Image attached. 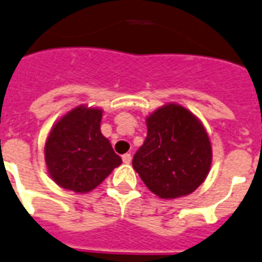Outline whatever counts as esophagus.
I'll use <instances>...</instances> for the list:
<instances>
[{
	"instance_id": "1",
	"label": "esophagus",
	"mask_w": 262,
	"mask_h": 262,
	"mask_svg": "<svg viewBox=\"0 0 262 262\" xmlns=\"http://www.w3.org/2000/svg\"><path fill=\"white\" fill-rule=\"evenodd\" d=\"M121 159H123V163H125V164L131 163V154L129 153L123 154V157H121Z\"/></svg>"
}]
</instances>
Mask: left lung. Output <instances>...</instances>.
<instances>
[{
    "label": "left lung",
    "mask_w": 262,
    "mask_h": 262,
    "mask_svg": "<svg viewBox=\"0 0 262 262\" xmlns=\"http://www.w3.org/2000/svg\"><path fill=\"white\" fill-rule=\"evenodd\" d=\"M146 124L147 135L133 167L150 191L160 198H178L200 187L212 163L210 141L200 120L169 103L151 113Z\"/></svg>",
    "instance_id": "1"
}]
</instances>
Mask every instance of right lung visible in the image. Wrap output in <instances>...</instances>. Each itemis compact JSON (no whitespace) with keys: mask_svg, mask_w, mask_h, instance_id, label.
<instances>
[{"mask_svg":"<svg viewBox=\"0 0 262 262\" xmlns=\"http://www.w3.org/2000/svg\"><path fill=\"white\" fill-rule=\"evenodd\" d=\"M102 111L79 106L58 120L49 134L45 160L49 175L62 188L87 192L121 164L101 134Z\"/></svg>","mask_w":262,"mask_h":262,"instance_id":"obj_1","label":"right lung"}]
</instances>
